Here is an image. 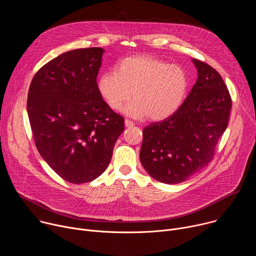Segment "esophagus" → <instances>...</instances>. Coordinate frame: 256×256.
<instances>
[{
    "instance_id": "esophagus-1",
    "label": "esophagus",
    "mask_w": 256,
    "mask_h": 256,
    "mask_svg": "<svg viewBox=\"0 0 256 256\" xmlns=\"http://www.w3.org/2000/svg\"><path fill=\"white\" fill-rule=\"evenodd\" d=\"M124 124L126 128H132L134 126V124L132 122H130V120H124Z\"/></svg>"
}]
</instances>
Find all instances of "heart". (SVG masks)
Instances as JSON below:
<instances>
[{
  "instance_id": "obj_1",
  "label": "heart",
  "mask_w": 256,
  "mask_h": 256,
  "mask_svg": "<svg viewBox=\"0 0 256 256\" xmlns=\"http://www.w3.org/2000/svg\"><path fill=\"white\" fill-rule=\"evenodd\" d=\"M188 88L186 70L152 56H134L120 62L114 72H106L97 89L109 108L118 110L132 97L124 112L136 118L163 120L184 102Z\"/></svg>"
}]
</instances>
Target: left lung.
Here are the masks:
<instances>
[{"label": "left lung", "mask_w": 256, "mask_h": 256, "mask_svg": "<svg viewBox=\"0 0 256 256\" xmlns=\"http://www.w3.org/2000/svg\"><path fill=\"white\" fill-rule=\"evenodd\" d=\"M192 60L198 77L184 102L171 116L142 130L140 163L167 184L184 182L208 164L232 107L221 75L204 62Z\"/></svg>", "instance_id": "obj_1"}]
</instances>
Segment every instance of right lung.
<instances>
[{
    "label": "right lung",
    "instance_id": "add662e5",
    "mask_svg": "<svg viewBox=\"0 0 256 256\" xmlns=\"http://www.w3.org/2000/svg\"><path fill=\"white\" fill-rule=\"evenodd\" d=\"M101 48L60 54L36 72L27 114L35 146L50 167L74 184L99 177L112 160L124 118L100 96Z\"/></svg>",
    "mask_w": 256,
    "mask_h": 256
}]
</instances>
